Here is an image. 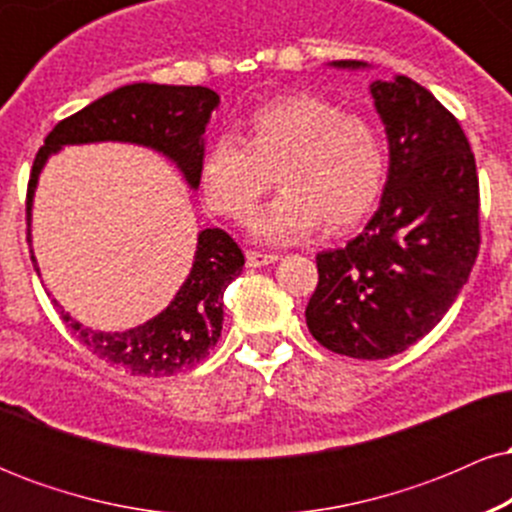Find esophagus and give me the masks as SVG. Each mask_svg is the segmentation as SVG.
<instances>
[{
    "mask_svg": "<svg viewBox=\"0 0 512 512\" xmlns=\"http://www.w3.org/2000/svg\"><path fill=\"white\" fill-rule=\"evenodd\" d=\"M245 260H248V267L257 269V267H267V264H274L276 260H279V255H267V252L248 250L245 252Z\"/></svg>",
    "mask_w": 512,
    "mask_h": 512,
    "instance_id": "34e87169",
    "label": "esophagus"
}]
</instances>
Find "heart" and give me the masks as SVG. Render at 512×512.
I'll use <instances>...</instances> for the list:
<instances>
[{
  "label": "heart",
  "instance_id": "obj_1",
  "mask_svg": "<svg viewBox=\"0 0 512 512\" xmlns=\"http://www.w3.org/2000/svg\"><path fill=\"white\" fill-rule=\"evenodd\" d=\"M284 190L250 219L264 243H293L322 221L354 226L375 207L387 175L383 132L368 117L344 113L313 93H296L255 110L248 139L223 134L199 168L204 202L226 219H245L272 185Z\"/></svg>",
  "mask_w": 512,
  "mask_h": 512
}]
</instances>
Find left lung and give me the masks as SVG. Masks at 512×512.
Here are the masks:
<instances>
[{
    "instance_id": "8db88e82",
    "label": "left lung",
    "mask_w": 512,
    "mask_h": 512,
    "mask_svg": "<svg viewBox=\"0 0 512 512\" xmlns=\"http://www.w3.org/2000/svg\"><path fill=\"white\" fill-rule=\"evenodd\" d=\"M370 96L390 146L383 197L363 233L315 257L320 281L305 322L334 354L378 361L402 354L443 320L481 238L477 163L455 115L409 76L373 81Z\"/></svg>"
}]
</instances>
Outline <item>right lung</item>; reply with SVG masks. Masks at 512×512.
<instances>
[{"mask_svg": "<svg viewBox=\"0 0 512 512\" xmlns=\"http://www.w3.org/2000/svg\"><path fill=\"white\" fill-rule=\"evenodd\" d=\"M219 103L216 91L207 86L129 84L57 122L40 146L28 180V243H33L31 211L35 187L52 154L74 144H139L166 156L180 170L190 190H197L204 158V132ZM31 260L40 276L33 248ZM243 264L245 257L236 240L221 228H204L197 236L195 260L187 279L182 281L168 308L144 325L125 332H101L76 322L72 315L64 313L62 305L60 315L76 332L79 342L105 363L132 375L163 378L197 366L219 342L223 291L243 272Z\"/></svg>", "mask_w": 512, "mask_h": 512, "instance_id": "right-lung-1", "label": "right lung"}]
</instances>
